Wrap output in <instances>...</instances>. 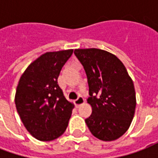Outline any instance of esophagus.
<instances>
[{"label":"esophagus","mask_w":158,"mask_h":158,"mask_svg":"<svg viewBox=\"0 0 158 158\" xmlns=\"http://www.w3.org/2000/svg\"><path fill=\"white\" fill-rule=\"evenodd\" d=\"M84 102H85V100H84L82 96H78V98L74 101V103H75L76 106H79L80 105H82Z\"/></svg>","instance_id":"1"}]
</instances>
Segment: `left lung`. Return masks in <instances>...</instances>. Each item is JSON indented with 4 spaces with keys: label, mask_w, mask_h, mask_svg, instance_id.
I'll list each match as a JSON object with an SVG mask.
<instances>
[{
    "label": "left lung",
    "mask_w": 158,
    "mask_h": 158,
    "mask_svg": "<svg viewBox=\"0 0 158 158\" xmlns=\"http://www.w3.org/2000/svg\"><path fill=\"white\" fill-rule=\"evenodd\" d=\"M74 54L85 71L91 115L85 119L97 139L111 141L128 130L136 106L134 83L116 56L101 49H76Z\"/></svg>",
    "instance_id": "8db88e82"
}]
</instances>
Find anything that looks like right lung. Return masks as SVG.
Listing matches in <instances>:
<instances>
[{
  "label": "right lung",
  "instance_id": "add662e5",
  "mask_svg": "<svg viewBox=\"0 0 158 158\" xmlns=\"http://www.w3.org/2000/svg\"><path fill=\"white\" fill-rule=\"evenodd\" d=\"M73 50L46 52L27 68L19 79L15 105L26 129L35 139L50 141L65 132L73 105L57 79Z\"/></svg>",
  "mask_w": 158,
  "mask_h": 158
}]
</instances>
